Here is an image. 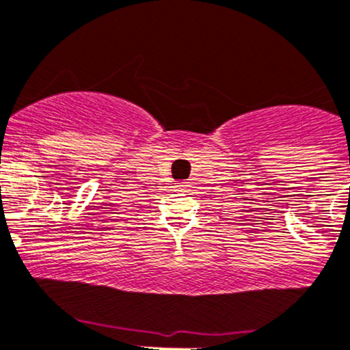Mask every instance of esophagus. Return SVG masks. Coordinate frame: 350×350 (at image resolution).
<instances>
[{
  "label": "esophagus",
  "mask_w": 350,
  "mask_h": 350,
  "mask_svg": "<svg viewBox=\"0 0 350 350\" xmlns=\"http://www.w3.org/2000/svg\"><path fill=\"white\" fill-rule=\"evenodd\" d=\"M179 186H181V187H183V189H185V187H187V183H186V181L179 183Z\"/></svg>",
  "instance_id": "34e87169"
}]
</instances>
